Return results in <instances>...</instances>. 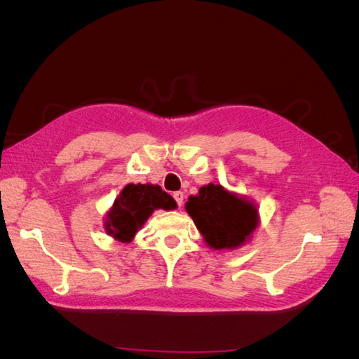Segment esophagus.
<instances>
[{
	"label": "esophagus",
	"instance_id": "esophagus-1",
	"mask_svg": "<svg viewBox=\"0 0 359 359\" xmlns=\"http://www.w3.org/2000/svg\"><path fill=\"white\" fill-rule=\"evenodd\" d=\"M173 199H175L178 206H181L182 201H184V193L182 191H175V193H173Z\"/></svg>",
	"mask_w": 359,
	"mask_h": 359
}]
</instances>
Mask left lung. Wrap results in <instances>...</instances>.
Segmentation results:
<instances>
[{
  "mask_svg": "<svg viewBox=\"0 0 359 359\" xmlns=\"http://www.w3.org/2000/svg\"><path fill=\"white\" fill-rule=\"evenodd\" d=\"M186 210L212 250H232L252 238L259 226L257 206L220 184H208L190 196Z\"/></svg>",
  "mask_w": 359,
  "mask_h": 359,
  "instance_id": "1",
  "label": "left lung"
}]
</instances>
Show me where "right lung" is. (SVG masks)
I'll return each mask as SVG.
<instances>
[{
    "label": "right lung",
    "instance_id": "obj_1",
    "mask_svg": "<svg viewBox=\"0 0 359 359\" xmlns=\"http://www.w3.org/2000/svg\"><path fill=\"white\" fill-rule=\"evenodd\" d=\"M170 194L153 184H127L107 211L104 231L119 243H130L156 210H175Z\"/></svg>",
    "mask_w": 359,
    "mask_h": 359
}]
</instances>
